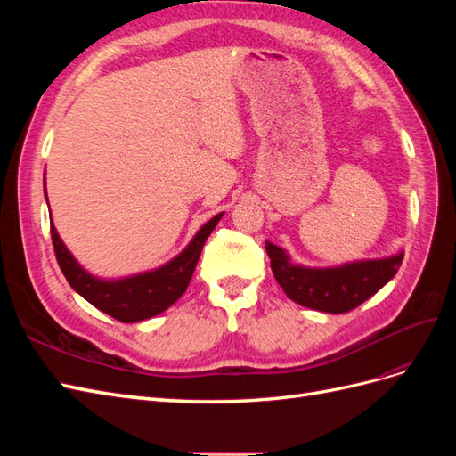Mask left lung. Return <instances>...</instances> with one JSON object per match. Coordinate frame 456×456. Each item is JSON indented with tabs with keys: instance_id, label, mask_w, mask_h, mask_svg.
<instances>
[{
	"instance_id": "obj_1",
	"label": "left lung",
	"mask_w": 456,
	"mask_h": 456,
	"mask_svg": "<svg viewBox=\"0 0 456 456\" xmlns=\"http://www.w3.org/2000/svg\"><path fill=\"white\" fill-rule=\"evenodd\" d=\"M266 253L273 278L285 295L300 306L327 314H344L360 306L394 278L403 260V251H399L382 258L312 268L297 265L291 255L272 241H266Z\"/></svg>"
}]
</instances>
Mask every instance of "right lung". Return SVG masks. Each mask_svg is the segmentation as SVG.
Listing matches in <instances>:
<instances>
[{
  "label": "right lung",
  "instance_id": "add662e5",
  "mask_svg": "<svg viewBox=\"0 0 456 456\" xmlns=\"http://www.w3.org/2000/svg\"><path fill=\"white\" fill-rule=\"evenodd\" d=\"M223 215L224 213H218L211 220H207L184 249L169 262H165V265L154 270L126 275V278L118 280L96 278V275L89 273L76 260V256L68 251V247L53 224L51 238L59 266L74 291L91 302L94 308L116 317V320L123 323H136L165 312L184 295L191 273L196 270L203 245Z\"/></svg>",
  "mask_w": 456,
  "mask_h": 456
}]
</instances>
